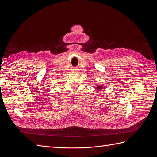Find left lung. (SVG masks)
<instances>
[{
	"mask_svg": "<svg viewBox=\"0 0 157 157\" xmlns=\"http://www.w3.org/2000/svg\"><path fill=\"white\" fill-rule=\"evenodd\" d=\"M96 88H97V90H101V89H102L103 88V86H101V85H98L97 86V87H96Z\"/></svg>",
	"mask_w": 157,
	"mask_h": 157,
	"instance_id": "8db88e82",
	"label": "left lung"
}]
</instances>
